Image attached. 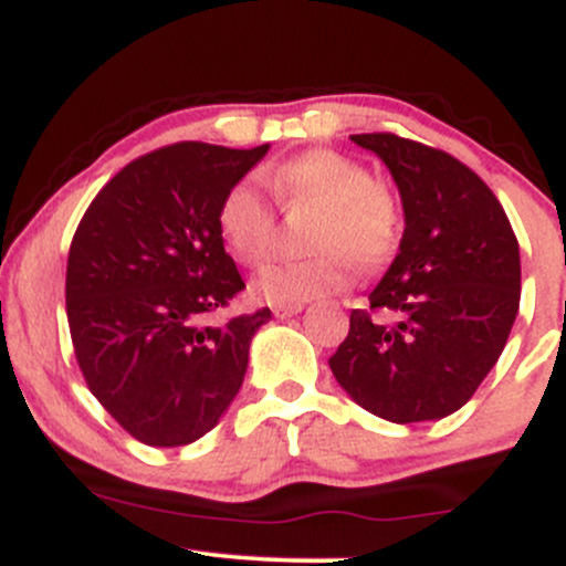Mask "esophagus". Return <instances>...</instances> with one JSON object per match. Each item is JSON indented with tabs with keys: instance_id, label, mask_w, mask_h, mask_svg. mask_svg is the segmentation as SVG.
Returning <instances> with one entry per match:
<instances>
[{
	"instance_id": "obj_1",
	"label": "esophagus",
	"mask_w": 566,
	"mask_h": 566,
	"mask_svg": "<svg viewBox=\"0 0 566 566\" xmlns=\"http://www.w3.org/2000/svg\"><path fill=\"white\" fill-rule=\"evenodd\" d=\"M303 311V303L297 305H274V316L276 319H290V316H297Z\"/></svg>"
}]
</instances>
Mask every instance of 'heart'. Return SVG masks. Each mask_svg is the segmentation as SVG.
Here are the masks:
<instances>
[{"label": "heart", "instance_id": "obj_1", "mask_svg": "<svg viewBox=\"0 0 566 566\" xmlns=\"http://www.w3.org/2000/svg\"><path fill=\"white\" fill-rule=\"evenodd\" d=\"M284 207L319 210L308 244L319 255L276 263L252 282V295L271 305H297L348 287L350 256L361 269H378L399 242V212L386 188L361 161L337 151H308L269 172ZM218 229L239 263L261 265L274 244L276 218L261 188L250 180L231 186L218 210Z\"/></svg>", "mask_w": 566, "mask_h": 566}]
</instances>
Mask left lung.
I'll return each instance as SVG.
<instances>
[{
  "instance_id": "left-lung-1",
  "label": "left lung",
  "mask_w": 566,
  "mask_h": 566,
  "mask_svg": "<svg viewBox=\"0 0 566 566\" xmlns=\"http://www.w3.org/2000/svg\"><path fill=\"white\" fill-rule=\"evenodd\" d=\"M350 140L391 172L405 233L367 308L350 311L329 369L382 420H441L471 399L503 354L522 292L518 242L495 193L450 154L391 133ZM375 310L397 322L373 321Z\"/></svg>"
}]
</instances>
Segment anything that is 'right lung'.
Here are the masks:
<instances>
[{"label":"right lung","instance_id":"obj_1","mask_svg":"<svg viewBox=\"0 0 566 566\" xmlns=\"http://www.w3.org/2000/svg\"><path fill=\"white\" fill-rule=\"evenodd\" d=\"M269 154L175 143L129 161L84 212L69 250L66 314L90 391L129 437L184 447L218 426L271 311L207 324L244 290L218 210Z\"/></svg>","mask_w":566,"mask_h":566}]
</instances>
